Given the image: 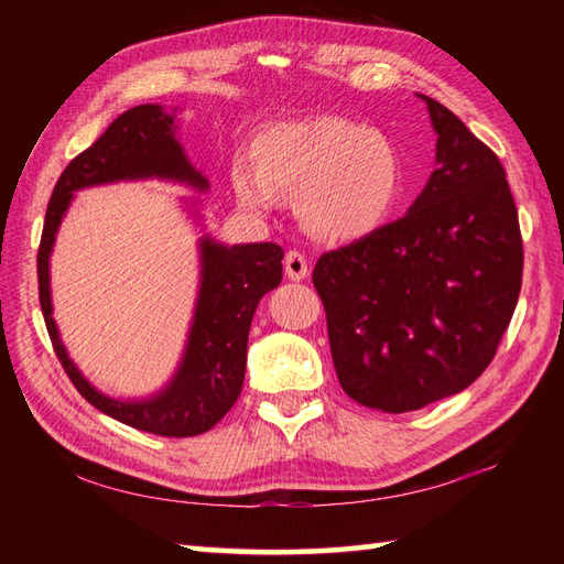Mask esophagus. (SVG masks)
<instances>
[{
  "label": "esophagus",
  "mask_w": 564,
  "mask_h": 564,
  "mask_svg": "<svg viewBox=\"0 0 564 564\" xmlns=\"http://www.w3.org/2000/svg\"><path fill=\"white\" fill-rule=\"evenodd\" d=\"M283 267H285V275H289L291 281H303V279H307V273H310L307 259H305L303 251H297V249H291L289 254H285Z\"/></svg>",
  "instance_id": "obj_1"
}]
</instances>
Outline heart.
I'll list each match as a JSON object with an SVG mask.
<instances>
[{
    "label": "heart",
    "instance_id": "1",
    "mask_svg": "<svg viewBox=\"0 0 564 564\" xmlns=\"http://www.w3.org/2000/svg\"><path fill=\"white\" fill-rule=\"evenodd\" d=\"M251 164L232 170L237 200L269 210L301 191V218L319 237L351 242L382 230L402 198L404 170L394 142L349 118L315 116L261 128Z\"/></svg>",
    "mask_w": 564,
    "mask_h": 564
}]
</instances>
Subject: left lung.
Wrapping results in <instances>:
<instances>
[{"label": "left lung", "mask_w": 564, "mask_h": 564, "mask_svg": "<svg viewBox=\"0 0 564 564\" xmlns=\"http://www.w3.org/2000/svg\"><path fill=\"white\" fill-rule=\"evenodd\" d=\"M422 99L438 135L429 184L404 218L327 251L313 271L344 392L390 414L482 376L523 273L505 166L446 106Z\"/></svg>", "instance_id": "1"}]
</instances>
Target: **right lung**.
<instances>
[{"label": "right lung", "mask_w": 564, "mask_h": 564, "mask_svg": "<svg viewBox=\"0 0 564 564\" xmlns=\"http://www.w3.org/2000/svg\"><path fill=\"white\" fill-rule=\"evenodd\" d=\"M133 178H166L198 191L208 188V178L194 170L178 145L174 113H166L158 104H142L118 116L104 135L59 174L39 247V297L45 327L65 373L99 412L148 434L198 436L218 424L242 392L251 317L261 297L281 283L283 249L273 242L227 247L208 235L200 237L194 322L174 378L145 400L109 398L79 373L59 341L51 301V251L75 191Z\"/></svg>", "instance_id": "1"}]
</instances>
